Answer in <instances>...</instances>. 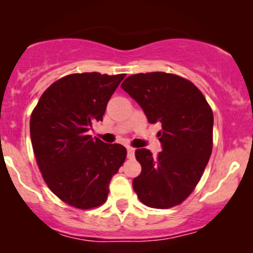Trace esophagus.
<instances>
[{"label": "esophagus", "mask_w": 253, "mask_h": 253, "mask_svg": "<svg viewBox=\"0 0 253 253\" xmlns=\"http://www.w3.org/2000/svg\"><path fill=\"white\" fill-rule=\"evenodd\" d=\"M134 153H135V150L133 149V147H127V158L129 159L134 158Z\"/></svg>", "instance_id": "34e87169"}]
</instances>
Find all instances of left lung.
Returning <instances> with one entry per match:
<instances>
[{"label": "left lung", "mask_w": 253, "mask_h": 253, "mask_svg": "<svg viewBox=\"0 0 253 253\" xmlns=\"http://www.w3.org/2000/svg\"><path fill=\"white\" fill-rule=\"evenodd\" d=\"M135 101L150 124L159 123L162 151H135L141 173L133 179V189L144 205L173 207L184 201L196 187L213 147V112L202 92L189 81L149 72L127 77L121 84Z\"/></svg>", "instance_id": "obj_1"}]
</instances>
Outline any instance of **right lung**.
Listing matches in <instances>:
<instances>
[{"label": "right lung", "instance_id": "1", "mask_svg": "<svg viewBox=\"0 0 253 253\" xmlns=\"http://www.w3.org/2000/svg\"><path fill=\"white\" fill-rule=\"evenodd\" d=\"M126 75L84 72L45 90L31 117V140L43 181L52 193L81 210L106 202L112 177L126 159L120 144L88 135L102 121L107 103Z\"/></svg>", "mask_w": 253, "mask_h": 253}]
</instances>
